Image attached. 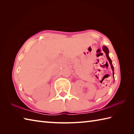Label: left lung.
<instances>
[{"mask_svg": "<svg viewBox=\"0 0 134 134\" xmlns=\"http://www.w3.org/2000/svg\"><path fill=\"white\" fill-rule=\"evenodd\" d=\"M102 50H103L104 52L105 53V54H106L107 58L108 60H109V63L110 64V67H111V69H112V70L113 71V78H114V68H113V66L112 60H111V59L109 56V49H108V48L106 46H104V45L103 47H102ZM114 80H115V78H114Z\"/></svg>", "mask_w": 134, "mask_h": 134, "instance_id": "obj_1", "label": "left lung"}]
</instances>
